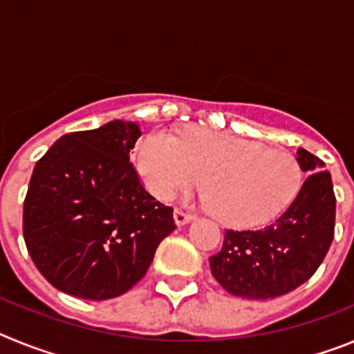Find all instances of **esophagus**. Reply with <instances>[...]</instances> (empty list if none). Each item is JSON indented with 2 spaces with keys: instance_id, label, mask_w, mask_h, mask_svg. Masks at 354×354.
Here are the masks:
<instances>
[{
  "instance_id": "esophagus-1",
  "label": "esophagus",
  "mask_w": 354,
  "mask_h": 354,
  "mask_svg": "<svg viewBox=\"0 0 354 354\" xmlns=\"http://www.w3.org/2000/svg\"><path fill=\"white\" fill-rule=\"evenodd\" d=\"M192 220H193V216L187 214V212H184V211H180V209H177V211L174 212V221L177 227H183V225L189 223Z\"/></svg>"
}]
</instances>
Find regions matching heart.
Wrapping results in <instances>:
<instances>
[{"instance_id": "heart-1", "label": "heart", "mask_w": 354, "mask_h": 354, "mask_svg": "<svg viewBox=\"0 0 354 354\" xmlns=\"http://www.w3.org/2000/svg\"><path fill=\"white\" fill-rule=\"evenodd\" d=\"M136 167L149 192L165 202L202 180L216 218L237 228L274 220L301 183L298 161L287 150L211 129L180 138L154 131L140 143Z\"/></svg>"}]
</instances>
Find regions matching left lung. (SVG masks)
<instances>
[{
    "mask_svg": "<svg viewBox=\"0 0 354 354\" xmlns=\"http://www.w3.org/2000/svg\"><path fill=\"white\" fill-rule=\"evenodd\" d=\"M306 179L278 220L261 230H227L211 273L228 294L271 299L305 283L326 257L335 230V195L324 162L298 150Z\"/></svg>",
    "mask_w": 354,
    "mask_h": 354,
    "instance_id": "8db88e82",
    "label": "left lung"
}]
</instances>
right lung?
Returning <instances> with one entry per match:
<instances>
[{"mask_svg": "<svg viewBox=\"0 0 354 354\" xmlns=\"http://www.w3.org/2000/svg\"><path fill=\"white\" fill-rule=\"evenodd\" d=\"M138 124L64 134L37 161L23 211L31 261L58 290L117 298L145 277L174 209L150 196L129 161Z\"/></svg>", "mask_w": 354, "mask_h": 354, "instance_id": "right-lung-1", "label": "right lung"}]
</instances>
